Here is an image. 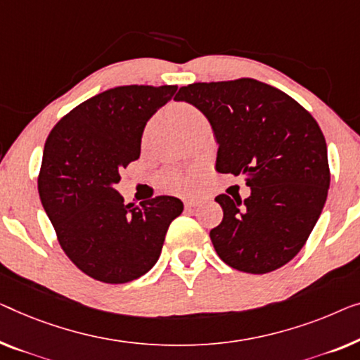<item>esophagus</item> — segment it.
Here are the masks:
<instances>
[{
    "instance_id": "obj_1",
    "label": "esophagus",
    "mask_w": 360,
    "mask_h": 360,
    "mask_svg": "<svg viewBox=\"0 0 360 360\" xmlns=\"http://www.w3.org/2000/svg\"><path fill=\"white\" fill-rule=\"evenodd\" d=\"M200 205V200L198 198H190V200H185V207H195Z\"/></svg>"
}]
</instances>
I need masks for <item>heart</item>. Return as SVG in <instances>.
Segmentation results:
<instances>
[{
	"instance_id": "1",
	"label": "heart",
	"mask_w": 360,
	"mask_h": 360,
	"mask_svg": "<svg viewBox=\"0 0 360 360\" xmlns=\"http://www.w3.org/2000/svg\"><path fill=\"white\" fill-rule=\"evenodd\" d=\"M174 118H175L176 124H179L181 129H185L190 123L202 118V115L198 108L190 105V103H176V105L174 107ZM149 131H150V127L146 129V133H149ZM167 185L172 190L186 191V190H190L193 185H195V176L172 174L167 176Z\"/></svg>"
}]
</instances>
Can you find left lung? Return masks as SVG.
<instances>
[{
  "mask_svg": "<svg viewBox=\"0 0 360 360\" xmlns=\"http://www.w3.org/2000/svg\"><path fill=\"white\" fill-rule=\"evenodd\" d=\"M175 101L195 105L219 144L216 170L245 175L247 200L216 196L222 222L210 232L219 258L243 273L289 263L314 231L330 188L326 141L288 94L257 79L195 82Z\"/></svg>",
  "mask_w": 360,
  "mask_h": 360,
  "instance_id": "8db88e82",
  "label": "left lung"
}]
</instances>
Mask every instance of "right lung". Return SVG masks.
Masks as SVG:
<instances>
[{
    "mask_svg": "<svg viewBox=\"0 0 360 360\" xmlns=\"http://www.w3.org/2000/svg\"><path fill=\"white\" fill-rule=\"evenodd\" d=\"M176 86H120L91 97L55 124L39 174L41 206L68 258L91 278L123 284L160 257L170 222L184 211L174 196L124 205L120 170L141 154L148 120Z\"/></svg>",
    "mask_w": 360,
    "mask_h": 360,
    "instance_id": "1",
    "label": "right lung"
}]
</instances>
